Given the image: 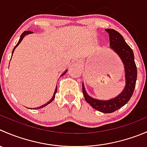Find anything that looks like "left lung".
Masks as SVG:
<instances>
[{"instance_id":"left-lung-1","label":"left lung","mask_w":147,"mask_h":147,"mask_svg":"<svg viewBox=\"0 0 147 147\" xmlns=\"http://www.w3.org/2000/svg\"><path fill=\"white\" fill-rule=\"evenodd\" d=\"M105 31L109 34L110 47L121 59L125 69L126 86L123 90L114 98L102 100L95 99L87 93L82 83V92L85 99L95 110L104 113L116 111L127 103L133 95L137 78V69L134 62V55L130 47L126 44L121 34L116 30L108 28Z\"/></svg>"}]
</instances>
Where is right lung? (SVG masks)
Here are the masks:
<instances>
[{
    "instance_id": "add662e5",
    "label": "right lung",
    "mask_w": 147,
    "mask_h": 147,
    "mask_svg": "<svg viewBox=\"0 0 147 147\" xmlns=\"http://www.w3.org/2000/svg\"><path fill=\"white\" fill-rule=\"evenodd\" d=\"M31 33H33V32H31V31H24V32H23L22 33V34H21V37H20V39H19V41H18V43H17V45H16V47H15L13 48V52H12V55H13V52H14V50H15V49L16 48V47H18V45H19L20 43H21V41L23 40V39H24V36H25L26 35H27V34H31ZM67 69L66 70H65V72H64V73H62V75H61V76H63L64 75H65V73H66L67 72ZM57 86H56V88H55V92H54V95H53V96H52V98H51L50 100H49V101L48 102H47L46 104H45V105H41L40 107H37V108H34V109H39V108H43V107H45V106H46V105H47L48 104H49L51 102H52V100H53L54 99H55V94H56V92H57Z\"/></svg>"
}]
</instances>
